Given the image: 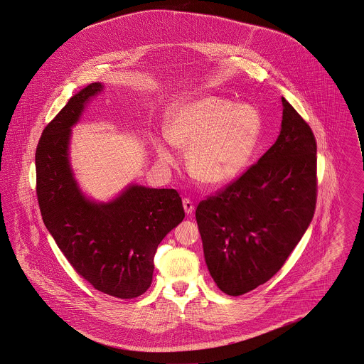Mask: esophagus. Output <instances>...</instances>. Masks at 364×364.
Returning <instances> with one entry per match:
<instances>
[{
    "mask_svg": "<svg viewBox=\"0 0 364 364\" xmlns=\"http://www.w3.org/2000/svg\"><path fill=\"white\" fill-rule=\"evenodd\" d=\"M183 207H184V211H186L187 215H191V214H193V211H194V204H193V201H191L190 198H184V200H183Z\"/></svg>",
    "mask_w": 364,
    "mask_h": 364,
    "instance_id": "1",
    "label": "esophagus"
}]
</instances>
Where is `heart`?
<instances>
[{
	"label": "heart",
	"instance_id": "obj_1",
	"mask_svg": "<svg viewBox=\"0 0 364 364\" xmlns=\"http://www.w3.org/2000/svg\"><path fill=\"white\" fill-rule=\"evenodd\" d=\"M262 117L250 104L222 97H203L178 107L166 124L167 141L188 150L190 173L201 183L219 186L233 180L250 163L262 135ZM154 150L163 163L174 156L163 142Z\"/></svg>",
	"mask_w": 364,
	"mask_h": 364
}]
</instances>
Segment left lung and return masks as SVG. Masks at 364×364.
Segmentation results:
<instances>
[{
	"label": "left lung",
	"mask_w": 364,
	"mask_h": 364,
	"mask_svg": "<svg viewBox=\"0 0 364 364\" xmlns=\"http://www.w3.org/2000/svg\"><path fill=\"white\" fill-rule=\"evenodd\" d=\"M316 193L314 132L283 98L276 144L196 210L205 262L219 290L242 295L270 280L314 218Z\"/></svg>",
	"instance_id": "obj_1"
}]
</instances>
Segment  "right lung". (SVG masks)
Listing matches in <instances>:
<instances>
[{"mask_svg":"<svg viewBox=\"0 0 364 364\" xmlns=\"http://www.w3.org/2000/svg\"><path fill=\"white\" fill-rule=\"evenodd\" d=\"M92 82L69 100L46 125L36 146V196L41 215L75 273L95 290L128 299L145 292L163 237L184 218L173 188L131 186L108 204L85 200L69 163L70 128L84 104L100 92Z\"/></svg>","mask_w":364,"mask_h":364,"instance_id":"1","label":"right lung"}]
</instances>
